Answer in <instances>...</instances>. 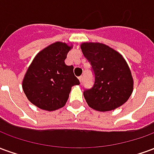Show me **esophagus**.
Masks as SVG:
<instances>
[{"instance_id": "esophagus-1", "label": "esophagus", "mask_w": 154, "mask_h": 154, "mask_svg": "<svg viewBox=\"0 0 154 154\" xmlns=\"http://www.w3.org/2000/svg\"><path fill=\"white\" fill-rule=\"evenodd\" d=\"M78 79L80 81V82H82V79H83V77H82V76H80V77H78Z\"/></svg>"}]
</instances>
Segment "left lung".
<instances>
[{"label":"left lung","instance_id":"left-lung-1","mask_svg":"<svg viewBox=\"0 0 154 154\" xmlns=\"http://www.w3.org/2000/svg\"><path fill=\"white\" fill-rule=\"evenodd\" d=\"M81 49L95 74L93 87L83 92L88 106L99 111L121 106L134 88L131 71L125 59L119 52L101 43H82Z\"/></svg>","mask_w":154,"mask_h":154}]
</instances>
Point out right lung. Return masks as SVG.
Listing matches in <instances>:
<instances>
[{
  "mask_svg": "<svg viewBox=\"0 0 154 154\" xmlns=\"http://www.w3.org/2000/svg\"><path fill=\"white\" fill-rule=\"evenodd\" d=\"M72 48V44L55 42L38 53L27 69L22 88L28 100L42 110L63 107L72 87L80 84L73 66L64 62Z\"/></svg>",
  "mask_w": 154,
  "mask_h": 154,
  "instance_id": "obj_1",
  "label": "right lung"
}]
</instances>
